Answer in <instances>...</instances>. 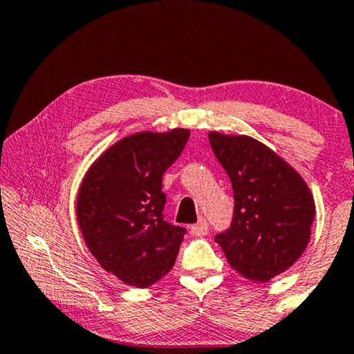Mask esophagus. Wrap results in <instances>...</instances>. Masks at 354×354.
I'll use <instances>...</instances> for the list:
<instances>
[{"instance_id": "1", "label": "esophagus", "mask_w": 354, "mask_h": 354, "mask_svg": "<svg viewBox=\"0 0 354 354\" xmlns=\"http://www.w3.org/2000/svg\"><path fill=\"white\" fill-rule=\"evenodd\" d=\"M209 232V225L205 219H200L197 224L191 225V234L194 236H205Z\"/></svg>"}]
</instances>
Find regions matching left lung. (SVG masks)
<instances>
[{"instance_id": "8db88e82", "label": "left lung", "mask_w": 354, "mask_h": 354, "mask_svg": "<svg viewBox=\"0 0 354 354\" xmlns=\"http://www.w3.org/2000/svg\"><path fill=\"white\" fill-rule=\"evenodd\" d=\"M211 149L230 178L234 218L216 235L230 267L266 283L288 270L308 245L315 200L307 183L251 136L209 131Z\"/></svg>"}]
</instances>
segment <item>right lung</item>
<instances>
[{
  "label": "right lung",
  "instance_id": "1",
  "mask_svg": "<svg viewBox=\"0 0 354 354\" xmlns=\"http://www.w3.org/2000/svg\"><path fill=\"white\" fill-rule=\"evenodd\" d=\"M191 131H140L92 163L76 200L79 229L104 270L135 288H149L175 266L186 229L163 219L162 176Z\"/></svg>",
  "mask_w": 354,
  "mask_h": 354
}]
</instances>
